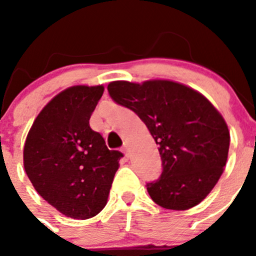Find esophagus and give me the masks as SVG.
I'll list each match as a JSON object with an SVG mask.
<instances>
[{
	"instance_id": "obj_1",
	"label": "esophagus",
	"mask_w": 256,
	"mask_h": 256,
	"mask_svg": "<svg viewBox=\"0 0 256 256\" xmlns=\"http://www.w3.org/2000/svg\"><path fill=\"white\" fill-rule=\"evenodd\" d=\"M124 154H125V157H130V150H128V144H125V146H124Z\"/></svg>"
}]
</instances>
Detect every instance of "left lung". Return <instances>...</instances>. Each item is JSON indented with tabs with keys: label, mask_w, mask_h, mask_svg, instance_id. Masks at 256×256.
Returning <instances> with one entry per match:
<instances>
[{
	"label": "left lung",
	"mask_w": 256,
	"mask_h": 256,
	"mask_svg": "<svg viewBox=\"0 0 256 256\" xmlns=\"http://www.w3.org/2000/svg\"><path fill=\"white\" fill-rule=\"evenodd\" d=\"M108 90L144 121L158 144L162 174L146 184L152 200L172 210L200 204L228 158L230 136L223 116L200 92L172 80H118Z\"/></svg>",
	"instance_id": "obj_1"
}]
</instances>
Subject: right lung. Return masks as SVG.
<instances>
[{
	"label": "right lung",
	"mask_w": 256,
	"mask_h": 256,
	"mask_svg": "<svg viewBox=\"0 0 256 256\" xmlns=\"http://www.w3.org/2000/svg\"><path fill=\"white\" fill-rule=\"evenodd\" d=\"M102 92V85L59 92L38 114L23 148L26 174L38 194L74 219L92 218L106 206L122 157L89 125Z\"/></svg>",
	"instance_id": "obj_1"
}]
</instances>
